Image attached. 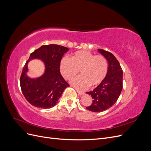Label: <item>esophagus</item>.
<instances>
[{
    "instance_id": "1",
    "label": "esophagus",
    "mask_w": 151,
    "mask_h": 151,
    "mask_svg": "<svg viewBox=\"0 0 151 151\" xmlns=\"http://www.w3.org/2000/svg\"><path fill=\"white\" fill-rule=\"evenodd\" d=\"M76 91H77V93H78V94L79 95H83V94H84V92H83V91H80V90H79V89H76Z\"/></svg>"
}]
</instances>
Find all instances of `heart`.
<instances>
[{"label": "heart", "mask_w": 151, "mask_h": 151, "mask_svg": "<svg viewBox=\"0 0 151 151\" xmlns=\"http://www.w3.org/2000/svg\"><path fill=\"white\" fill-rule=\"evenodd\" d=\"M108 62L102 55H94L88 51H77L71 58L65 57L60 61L61 74L65 79H70L78 74L71 83L79 89H86L101 84L108 72Z\"/></svg>", "instance_id": "b5f03b06"}]
</instances>
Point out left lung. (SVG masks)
Returning a JSON list of instances; mask_svg holds the SVG:
<instances>
[{
    "mask_svg": "<svg viewBox=\"0 0 151 151\" xmlns=\"http://www.w3.org/2000/svg\"><path fill=\"white\" fill-rule=\"evenodd\" d=\"M98 52L108 60V69L103 83L93 91L87 93L93 100L86 109L93 112H101L111 107L119 98L123 88V71L120 63L111 53L103 49H98Z\"/></svg>",
    "mask_w": 151,
    "mask_h": 151,
    "instance_id": "8db88e82",
    "label": "left lung"
}]
</instances>
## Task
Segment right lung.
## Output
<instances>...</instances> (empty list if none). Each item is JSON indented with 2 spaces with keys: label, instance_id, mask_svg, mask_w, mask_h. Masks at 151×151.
Instances as JSON below:
<instances>
[{
  "label": "right lung",
  "instance_id": "add662e5",
  "mask_svg": "<svg viewBox=\"0 0 151 151\" xmlns=\"http://www.w3.org/2000/svg\"><path fill=\"white\" fill-rule=\"evenodd\" d=\"M68 50L67 47L51 44L43 45L30 54L22 68L20 85L26 99L33 106L45 109L54 106L64 89L69 86L60 71L61 59ZM34 58L44 61L45 72L40 78L31 79L27 76L26 72L28 62Z\"/></svg>",
  "mask_w": 151,
  "mask_h": 151
}]
</instances>
